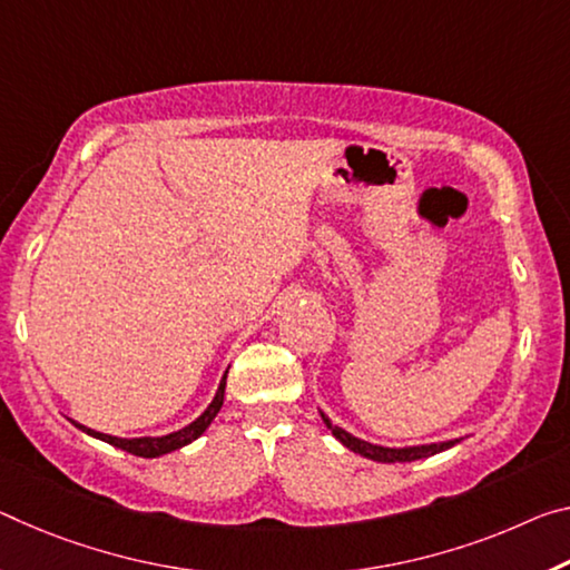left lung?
<instances>
[{
	"label": "left lung",
	"instance_id": "1",
	"mask_svg": "<svg viewBox=\"0 0 570 570\" xmlns=\"http://www.w3.org/2000/svg\"><path fill=\"white\" fill-rule=\"evenodd\" d=\"M324 426L332 431V436L340 441L342 446H347L350 451H355V454L365 456V459H373V462H381V464H401V462H415V459H426L439 454V451H446L451 446L462 444V439H449V441H436V444H421V446H381V444H370L365 439H357L352 436L350 431H345L337 423H332V419L324 411H320Z\"/></svg>",
	"mask_w": 570,
	"mask_h": 570
}]
</instances>
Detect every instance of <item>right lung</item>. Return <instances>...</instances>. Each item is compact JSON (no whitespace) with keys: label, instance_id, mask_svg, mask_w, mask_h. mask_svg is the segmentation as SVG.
Returning <instances> with one entry per match:
<instances>
[{"label":"right lung","instance_id":"1","mask_svg":"<svg viewBox=\"0 0 570 570\" xmlns=\"http://www.w3.org/2000/svg\"><path fill=\"white\" fill-rule=\"evenodd\" d=\"M225 377H228V370H225V375L220 377V385H218V393H215V399L210 401V405L197 415V419L193 423H187L185 429L179 431H171V433H165V436H139V439H121V436H111V433H101V431H94L83 426V423L73 421V426L80 429L83 433H88V436L94 439H101L106 441V444H111L116 449L121 451H129V454L134 456H144V459H157V456H165L169 454V451H177L183 449L187 444H193L195 439H200L205 429L210 426L215 415H218V411L223 409V399H225Z\"/></svg>","mask_w":570,"mask_h":570}]
</instances>
